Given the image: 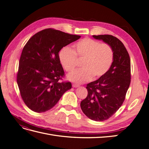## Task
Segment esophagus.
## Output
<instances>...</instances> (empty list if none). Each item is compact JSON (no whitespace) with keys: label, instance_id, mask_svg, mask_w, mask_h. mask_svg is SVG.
<instances>
[{"label":"esophagus","instance_id":"1","mask_svg":"<svg viewBox=\"0 0 149 149\" xmlns=\"http://www.w3.org/2000/svg\"><path fill=\"white\" fill-rule=\"evenodd\" d=\"M72 86H73V88H78V87L79 86V85L76 84H72Z\"/></svg>","mask_w":149,"mask_h":149}]
</instances>
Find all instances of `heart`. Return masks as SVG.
Returning <instances> with one entry per match:
<instances>
[{
	"label": "heart",
	"mask_w": 149,
	"mask_h": 149,
	"mask_svg": "<svg viewBox=\"0 0 149 149\" xmlns=\"http://www.w3.org/2000/svg\"><path fill=\"white\" fill-rule=\"evenodd\" d=\"M58 58L67 72L74 70L76 60H82V69L71 73L67 78L72 82L83 83L92 78H100L104 74L113 61L114 52L108 44L86 38L76 43L73 50L68 47L62 48L58 53Z\"/></svg>",
	"instance_id": "b5f03b06"
}]
</instances>
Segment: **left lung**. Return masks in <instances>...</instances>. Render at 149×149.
<instances>
[{
  "mask_svg": "<svg viewBox=\"0 0 149 149\" xmlns=\"http://www.w3.org/2000/svg\"><path fill=\"white\" fill-rule=\"evenodd\" d=\"M93 37L111 46L114 52L113 61L104 74L87 84L88 96L80 106L88 118L103 121L115 114L125 100L130 83V60L124 44L114 36Z\"/></svg>",
  "mask_w": 149,
  "mask_h": 149,
  "instance_id": "1",
  "label": "left lung"
}]
</instances>
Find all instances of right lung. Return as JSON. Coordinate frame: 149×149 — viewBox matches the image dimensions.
<instances>
[{"mask_svg": "<svg viewBox=\"0 0 149 149\" xmlns=\"http://www.w3.org/2000/svg\"><path fill=\"white\" fill-rule=\"evenodd\" d=\"M71 35L52 29L32 36L22 50L17 81L22 100L29 109L43 112L55 106L70 82H60L64 70L58 58L60 49L78 40Z\"/></svg>", "mask_w": 149, "mask_h": 149, "instance_id": "right-lung-1", "label": "right lung"}]
</instances>
